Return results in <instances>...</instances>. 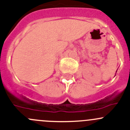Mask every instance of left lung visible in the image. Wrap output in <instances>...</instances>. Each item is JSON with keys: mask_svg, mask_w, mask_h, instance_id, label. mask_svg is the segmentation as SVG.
<instances>
[{"mask_svg": "<svg viewBox=\"0 0 130 130\" xmlns=\"http://www.w3.org/2000/svg\"><path fill=\"white\" fill-rule=\"evenodd\" d=\"M116 72H117V71H116Z\"/></svg>", "mask_w": 130, "mask_h": 130, "instance_id": "8db88e82", "label": "left lung"}]
</instances>
